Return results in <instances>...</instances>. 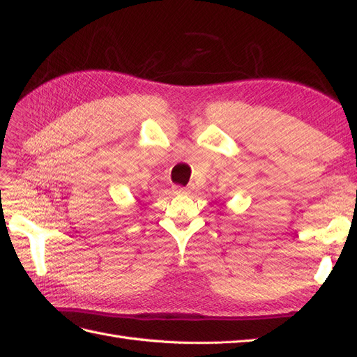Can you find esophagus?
I'll use <instances>...</instances> for the list:
<instances>
[{
    "mask_svg": "<svg viewBox=\"0 0 357 357\" xmlns=\"http://www.w3.org/2000/svg\"><path fill=\"white\" fill-rule=\"evenodd\" d=\"M176 190L178 193H185V192H189V188H185V186H176Z\"/></svg>",
    "mask_w": 357,
    "mask_h": 357,
    "instance_id": "34e87169",
    "label": "esophagus"
}]
</instances>
